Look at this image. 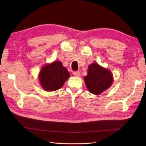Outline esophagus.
<instances>
[{
	"instance_id": "1",
	"label": "esophagus",
	"mask_w": 146,
	"mask_h": 146,
	"mask_svg": "<svg viewBox=\"0 0 146 146\" xmlns=\"http://www.w3.org/2000/svg\"><path fill=\"white\" fill-rule=\"evenodd\" d=\"M73 75L75 76H80V72L79 71H74L73 72Z\"/></svg>"
}]
</instances>
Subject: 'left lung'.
<instances>
[{
	"mask_svg": "<svg viewBox=\"0 0 146 146\" xmlns=\"http://www.w3.org/2000/svg\"><path fill=\"white\" fill-rule=\"evenodd\" d=\"M84 80L90 92L100 95L111 86L113 77L109 70L97 63H93L89 66L88 74L85 76Z\"/></svg>",
	"mask_w": 146,
	"mask_h": 146,
	"instance_id": "8db88e82",
	"label": "left lung"
}]
</instances>
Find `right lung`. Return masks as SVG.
Wrapping results in <instances>:
<instances>
[{"label": "right lung", "instance_id": "obj_1", "mask_svg": "<svg viewBox=\"0 0 146 146\" xmlns=\"http://www.w3.org/2000/svg\"><path fill=\"white\" fill-rule=\"evenodd\" d=\"M70 76V73L60 61H54L43 67L39 77L43 89L55 91L62 87Z\"/></svg>", "mask_w": 146, "mask_h": 146}]
</instances>
